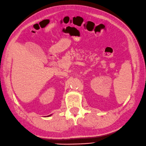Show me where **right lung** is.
Here are the masks:
<instances>
[{
  "label": "right lung",
  "instance_id": "add662e5",
  "mask_svg": "<svg viewBox=\"0 0 146 146\" xmlns=\"http://www.w3.org/2000/svg\"><path fill=\"white\" fill-rule=\"evenodd\" d=\"M50 115H51H51H48V116H50Z\"/></svg>",
  "mask_w": 146,
  "mask_h": 146
}]
</instances>
